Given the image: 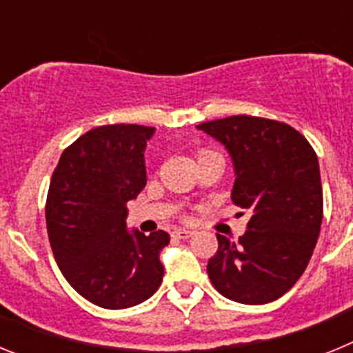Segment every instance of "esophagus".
<instances>
[{
  "mask_svg": "<svg viewBox=\"0 0 353 353\" xmlns=\"http://www.w3.org/2000/svg\"><path fill=\"white\" fill-rule=\"evenodd\" d=\"M192 235H194V232H191V230H173V232H171V236H173V239L180 240H185Z\"/></svg>",
  "mask_w": 353,
  "mask_h": 353,
  "instance_id": "esophagus-1",
  "label": "esophagus"
}]
</instances>
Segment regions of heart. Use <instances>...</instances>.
Returning a JSON list of instances; mask_svg holds the SVG:
<instances>
[{
	"instance_id": "heart-1",
	"label": "heart",
	"mask_w": 353,
	"mask_h": 353,
	"mask_svg": "<svg viewBox=\"0 0 353 353\" xmlns=\"http://www.w3.org/2000/svg\"><path fill=\"white\" fill-rule=\"evenodd\" d=\"M212 154H215V152H212V150H201V152L198 154V161L199 159H203V157H207V155H212Z\"/></svg>"
}]
</instances>
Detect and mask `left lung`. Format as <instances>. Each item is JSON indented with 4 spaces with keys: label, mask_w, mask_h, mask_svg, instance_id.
<instances>
[{
    "label": "left lung",
    "mask_w": 353,
    "mask_h": 353,
    "mask_svg": "<svg viewBox=\"0 0 353 353\" xmlns=\"http://www.w3.org/2000/svg\"><path fill=\"white\" fill-rule=\"evenodd\" d=\"M198 129L228 148L236 173L232 201L251 214L239 242L217 233L219 249L208 260V277L230 301H276L304 274L320 235L323 192L316 154L299 130L269 118L236 114Z\"/></svg>",
    "instance_id": "left-lung-1"
}]
</instances>
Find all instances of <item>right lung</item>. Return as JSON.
I'll list each match as a JSON object with an SVG mask.
<instances>
[{
    "label": "right lung",
    "mask_w": 353,
    "mask_h": 353,
    "mask_svg": "<svg viewBox=\"0 0 353 353\" xmlns=\"http://www.w3.org/2000/svg\"><path fill=\"white\" fill-rule=\"evenodd\" d=\"M154 127L117 123L88 130L63 150L46 201L54 260L81 297L105 310L150 299L164 276L166 232H127V203L146 185L145 146Z\"/></svg>",
    "instance_id": "add662e5"
}]
</instances>
